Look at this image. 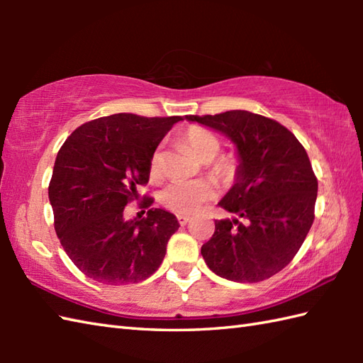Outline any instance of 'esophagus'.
I'll list each match as a JSON object with an SVG mask.
<instances>
[{
  "mask_svg": "<svg viewBox=\"0 0 363 363\" xmlns=\"http://www.w3.org/2000/svg\"><path fill=\"white\" fill-rule=\"evenodd\" d=\"M189 220H190V217H187V215H177V221H179L181 226H186Z\"/></svg>",
  "mask_w": 363,
  "mask_h": 363,
  "instance_id": "1",
  "label": "esophagus"
}]
</instances>
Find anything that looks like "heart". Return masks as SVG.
<instances>
[{
  "instance_id": "1",
  "label": "heart",
  "mask_w": 363,
  "mask_h": 363,
  "mask_svg": "<svg viewBox=\"0 0 363 363\" xmlns=\"http://www.w3.org/2000/svg\"><path fill=\"white\" fill-rule=\"evenodd\" d=\"M182 142L195 156L206 162V168L221 184H233L238 174V160L234 154H217L221 150L220 138L201 126H190L182 134ZM162 168V154L154 151L150 160V174L157 177ZM217 196V186L211 179L173 182L160 191V204L177 215H191Z\"/></svg>"
}]
</instances>
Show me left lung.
<instances>
[{
    "label": "left lung",
    "instance_id": "obj_1",
    "mask_svg": "<svg viewBox=\"0 0 363 363\" xmlns=\"http://www.w3.org/2000/svg\"><path fill=\"white\" fill-rule=\"evenodd\" d=\"M237 145L238 174L218 203L234 218L215 221L201 254L215 274L260 282L296 256L315 218L318 181L304 146L276 120L248 111L187 115Z\"/></svg>",
    "mask_w": 363,
    "mask_h": 363
}]
</instances>
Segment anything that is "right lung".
I'll return each instance as SVG.
<instances>
[{
    "label": "right lung",
    "instance_id": "obj_1",
    "mask_svg": "<svg viewBox=\"0 0 363 363\" xmlns=\"http://www.w3.org/2000/svg\"><path fill=\"white\" fill-rule=\"evenodd\" d=\"M181 120L113 113L84 123L60 146L48 187L54 229L90 279L135 284L160 267L179 223L151 209V196L138 204L148 211L143 218L125 220V207L148 184L152 152Z\"/></svg>",
    "mask_w": 363,
    "mask_h": 363
}]
</instances>
